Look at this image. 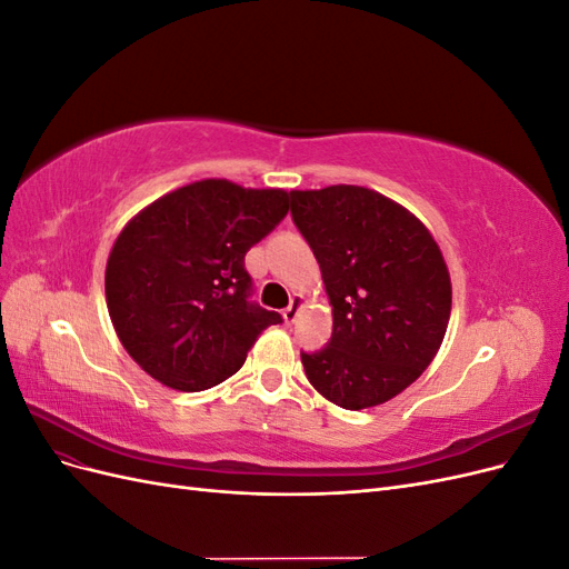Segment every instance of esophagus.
<instances>
[{
    "label": "esophagus",
    "instance_id": "esophagus-1",
    "mask_svg": "<svg viewBox=\"0 0 569 569\" xmlns=\"http://www.w3.org/2000/svg\"><path fill=\"white\" fill-rule=\"evenodd\" d=\"M299 311H301V297H291V301H289V306L284 308V311H282V318H284V322L287 325H291V322H295L297 318H299Z\"/></svg>",
    "mask_w": 569,
    "mask_h": 569
}]
</instances>
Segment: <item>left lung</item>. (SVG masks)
<instances>
[{"mask_svg":"<svg viewBox=\"0 0 569 569\" xmlns=\"http://www.w3.org/2000/svg\"><path fill=\"white\" fill-rule=\"evenodd\" d=\"M332 303V337L301 363L327 401L347 410L401 393L437 356L451 316V278L422 222L356 184L289 192Z\"/></svg>","mask_w":569,"mask_h":569,"instance_id":"1","label":"left lung"}]
</instances>
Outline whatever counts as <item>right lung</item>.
Masks as SVG:
<instances>
[{
    "instance_id": "obj_1",
    "label": "right lung",
    "mask_w": 569,
    "mask_h": 569,
    "mask_svg": "<svg viewBox=\"0 0 569 569\" xmlns=\"http://www.w3.org/2000/svg\"><path fill=\"white\" fill-rule=\"evenodd\" d=\"M289 211L282 189L201 180L134 216L107 263L116 335L144 372L178 391H203L244 366L282 316L251 301L247 251Z\"/></svg>"
}]
</instances>
